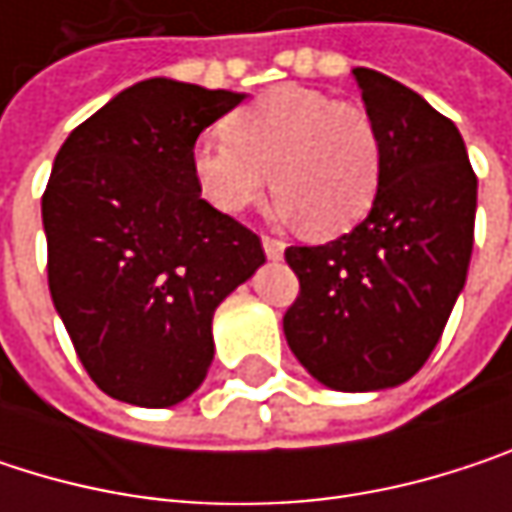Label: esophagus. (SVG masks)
<instances>
[{
  "label": "esophagus",
  "instance_id": "34e87169",
  "mask_svg": "<svg viewBox=\"0 0 512 512\" xmlns=\"http://www.w3.org/2000/svg\"><path fill=\"white\" fill-rule=\"evenodd\" d=\"M260 243H263V252H266V257H269V260H278V257H284V249H287V246H284L281 240H275V237H263Z\"/></svg>",
  "mask_w": 512,
  "mask_h": 512
}]
</instances>
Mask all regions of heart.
Listing matches in <instances>:
<instances>
[{
    "instance_id": "b5f03b06",
    "label": "heart",
    "mask_w": 512,
    "mask_h": 512,
    "mask_svg": "<svg viewBox=\"0 0 512 512\" xmlns=\"http://www.w3.org/2000/svg\"><path fill=\"white\" fill-rule=\"evenodd\" d=\"M189 168L222 213H243L269 186L287 219L335 237L358 225L382 177L379 133L364 109L302 85H278L231 118L228 136H201Z\"/></svg>"
}]
</instances>
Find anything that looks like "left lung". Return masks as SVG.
I'll list each match as a JSON object with an SVG mask.
<instances>
[{
	"mask_svg": "<svg viewBox=\"0 0 512 512\" xmlns=\"http://www.w3.org/2000/svg\"><path fill=\"white\" fill-rule=\"evenodd\" d=\"M353 79L382 145L379 192L350 234L284 252L299 278L284 338L326 388L382 391L424 367L465 287L477 177L421 94L370 67Z\"/></svg>",
	"mask_w": 512,
	"mask_h": 512,
	"instance_id": "8db88e82",
	"label": "left lung"
}]
</instances>
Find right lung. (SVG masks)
<instances>
[{"instance_id":"1","label":"right lung","mask_w":512,"mask_h":512,"mask_svg":"<svg viewBox=\"0 0 512 512\" xmlns=\"http://www.w3.org/2000/svg\"><path fill=\"white\" fill-rule=\"evenodd\" d=\"M246 94L154 76L82 121L41 201L52 305L100 391L165 409L213 361V314L266 263L257 234L207 204L189 154Z\"/></svg>"}]
</instances>
